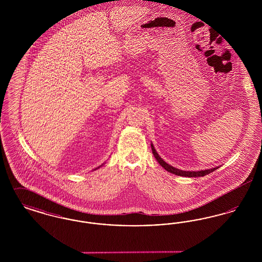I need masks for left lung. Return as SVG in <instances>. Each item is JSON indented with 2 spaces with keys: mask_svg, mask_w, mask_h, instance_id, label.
Here are the masks:
<instances>
[{
  "mask_svg": "<svg viewBox=\"0 0 262 262\" xmlns=\"http://www.w3.org/2000/svg\"><path fill=\"white\" fill-rule=\"evenodd\" d=\"M151 149H152V153L155 157V159L157 160V162L159 163L163 168L172 173V174H177V176H181V177H188V178H196V177H203L205 174H210L213 171L217 170L219 167H215V168H212V169H206V170H201V171H183V170H180L178 168H174L173 166L169 165L168 163L165 162L163 160L162 158L159 156V154L157 153V151L154 148L153 144L151 143Z\"/></svg>",
  "mask_w": 262,
  "mask_h": 262,
  "instance_id": "8db88e82",
  "label": "left lung"
}]
</instances>
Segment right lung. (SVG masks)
<instances>
[{
    "label": "right lung",
    "mask_w": 262,
    "mask_h": 262,
    "mask_svg": "<svg viewBox=\"0 0 262 262\" xmlns=\"http://www.w3.org/2000/svg\"><path fill=\"white\" fill-rule=\"evenodd\" d=\"M103 165H104V164H102V165H101V166H99V167H98V168H95V169H94V170H96V169H99L100 167H102V166H103Z\"/></svg>",
    "instance_id": "obj_1"
}]
</instances>
